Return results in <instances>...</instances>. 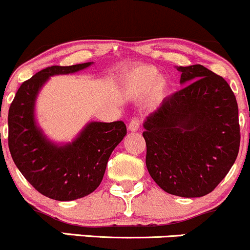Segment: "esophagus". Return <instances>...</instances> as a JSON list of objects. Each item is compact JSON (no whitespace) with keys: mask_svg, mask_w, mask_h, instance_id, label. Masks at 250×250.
Returning a JSON list of instances; mask_svg holds the SVG:
<instances>
[{"mask_svg":"<svg viewBox=\"0 0 250 250\" xmlns=\"http://www.w3.org/2000/svg\"><path fill=\"white\" fill-rule=\"evenodd\" d=\"M140 125H141V120L139 117H134V119L130 120L129 125H128V129L130 131H138Z\"/></svg>","mask_w":250,"mask_h":250,"instance_id":"obj_1","label":"esophagus"}]
</instances>
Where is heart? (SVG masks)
I'll return each instance as SVG.
<instances>
[{"label": "heart", "mask_w": 250, "mask_h": 250, "mask_svg": "<svg viewBox=\"0 0 250 250\" xmlns=\"http://www.w3.org/2000/svg\"><path fill=\"white\" fill-rule=\"evenodd\" d=\"M125 89L133 96L149 95L154 101L166 96L169 90V82L165 76L159 75L158 68L152 65H136L122 75Z\"/></svg>", "instance_id": "heart-1"}]
</instances>
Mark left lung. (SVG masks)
<instances>
[{
  "instance_id": "8db88e82",
  "label": "left lung",
  "mask_w": 250,
  "mask_h": 250,
  "mask_svg": "<svg viewBox=\"0 0 250 250\" xmlns=\"http://www.w3.org/2000/svg\"><path fill=\"white\" fill-rule=\"evenodd\" d=\"M185 86L146 117V166L167 193L194 198L223 180L240 149L238 106L223 77L203 65L179 66Z\"/></svg>"
}]
</instances>
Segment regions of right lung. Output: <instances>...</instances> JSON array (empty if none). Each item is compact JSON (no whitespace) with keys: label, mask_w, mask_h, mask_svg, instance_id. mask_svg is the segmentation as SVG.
<instances>
[{"label":"right lung","mask_w":250,"mask_h":250,"mask_svg":"<svg viewBox=\"0 0 250 250\" xmlns=\"http://www.w3.org/2000/svg\"><path fill=\"white\" fill-rule=\"evenodd\" d=\"M91 64L39 71L21 84L8 112V146L14 163L35 190L56 201H73L94 192L112 150L127 134L122 121L90 122L72 142L57 145L38 127L35 100L49 77L78 72Z\"/></svg>","instance_id":"add662e5"}]
</instances>
